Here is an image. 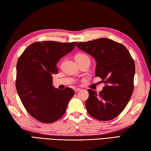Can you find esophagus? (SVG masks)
<instances>
[{"instance_id":"34e87169","label":"esophagus","mask_w":151,"mask_h":151,"mask_svg":"<svg viewBox=\"0 0 151 151\" xmlns=\"http://www.w3.org/2000/svg\"><path fill=\"white\" fill-rule=\"evenodd\" d=\"M74 91H75V93H77V92L81 91V88H75V89H74Z\"/></svg>"}]
</instances>
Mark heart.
<instances>
[{"instance_id": "b5f03b06", "label": "heart", "mask_w": 151, "mask_h": 151, "mask_svg": "<svg viewBox=\"0 0 151 151\" xmlns=\"http://www.w3.org/2000/svg\"><path fill=\"white\" fill-rule=\"evenodd\" d=\"M76 59H88L89 60V58L87 55L83 54V53H80V54L76 55Z\"/></svg>"}]
</instances>
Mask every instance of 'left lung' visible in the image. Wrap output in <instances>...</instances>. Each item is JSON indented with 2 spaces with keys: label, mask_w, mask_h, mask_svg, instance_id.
<instances>
[{
  "label": "left lung",
  "mask_w": 151,
  "mask_h": 151,
  "mask_svg": "<svg viewBox=\"0 0 151 151\" xmlns=\"http://www.w3.org/2000/svg\"><path fill=\"white\" fill-rule=\"evenodd\" d=\"M76 47L95 58V76L105 83L99 93L88 89L85 106L88 114L103 121L116 118L125 109L133 92V58L123 45L106 38L78 42Z\"/></svg>",
  "instance_id": "1"
}]
</instances>
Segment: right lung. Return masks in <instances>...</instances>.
<instances>
[{"label": "right lung", "mask_w": 151, "mask_h": 151, "mask_svg": "<svg viewBox=\"0 0 151 151\" xmlns=\"http://www.w3.org/2000/svg\"><path fill=\"white\" fill-rule=\"evenodd\" d=\"M76 42H35L29 45L17 61L16 88L25 109L42 123L57 121L65 113L75 92L52 86L57 63L75 47Z\"/></svg>", "instance_id": "obj_1"}]
</instances>
